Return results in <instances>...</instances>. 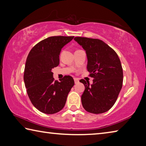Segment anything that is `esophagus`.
Here are the masks:
<instances>
[{
	"mask_svg": "<svg viewBox=\"0 0 146 146\" xmlns=\"http://www.w3.org/2000/svg\"><path fill=\"white\" fill-rule=\"evenodd\" d=\"M74 82H75V83H76H76H78L79 82V80H78V79L76 78H74Z\"/></svg>",
	"mask_w": 146,
	"mask_h": 146,
	"instance_id": "esophagus-1",
	"label": "esophagus"
}]
</instances>
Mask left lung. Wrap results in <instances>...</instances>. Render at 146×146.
Masks as SVG:
<instances>
[{
	"label": "left lung",
	"mask_w": 146,
	"mask_h": 146,
	"mask_svg": "<svg viewBox=\"0 0 146 146\" xmlns=\"http://www.w3.org/2000/svg\"><path fill=\"white\" fill-rule=\"evenodd\" d=\"M74 40L86 50L87 70L93 83L80 81L85 86L81 96L84 109L92 113L108 111L115 103L123 82V71L118 55L103 41L95 38L75 37Z\"/></svg>",
	"instance_id": "obj_1"
}]
</instances>
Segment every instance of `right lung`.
Instances as JSON below:
<instances>
[{
	"instance_id": "add662e5",
	"label": "right lung",
	"mask_w": 146,
	"mask_h": 146,
	"mask_svg": "<svg viewBox=\"0 0 146 146\" xmlns=\"http://www.w3.org/2000/svg\"><path fill=\"white\" fill-rule=\"evenodd\" d=\"M74 36H56L40 41L30 50L25 62L24 80L31 102L46 114L63 108L67 96L74 85L70 76L55 81L52 69L60 63L61 50Z\"/></svg>"
}]
</instances>
